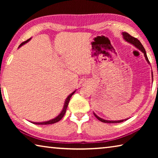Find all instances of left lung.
<instances>
[{"mask_svg": "<svg viewBox=\"0 0 158 158\" xmlns=\"http://www.w3.org/2000/svg\"><path fill=\"white\" fill-rule=\"evenodd\" d=\"M123 38H124L125 40H126L127 42H130V43L132 44L133 45H135V46L137 47V49H139L140 51H141V52H142L144 53V56H145L146 60H147V62L150 63L149 60H148V57H147L145 49H144L143 45L141 44L140 41L138 39L136 38V37H134L132 35H130L129 33H126V32H124V33H123ZM152 74H153V73H152ZM152 77H153L152 76ZM94 115L95 116V117L99 120V121H100L101 122H103V123H121V122H123L124 121H126V120H120V121H107V120H105V119L101 118L95 114H94Z\"/></svg>", "mask_w": 158, "mask_h": 158, "instance_id": "8db88e82", "label": "left lung"}]
</instances>
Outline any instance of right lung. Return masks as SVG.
Segmentation results:
<instances>
[{
  "instance_id": "obj_1",
  "label": "right lung",
  "mask_w": 158,
  "mask_h": 158,
  "mask_svg": "<svg viewBox=\"0 0 158 158\" xmlns=\"http://www.w3.org/2000/svg\"><path fill=\"white\" fill-rule=\"evenodd\" d=\"M31 40V38L28 39V40H26V41H25V42H22V43H21V44L19 45V48L22 46V45H23L25 43H26V42H28L29 40ZM74 93H75V91H74L73 93H72L71 94L69 95L68 98H67L66 100L65 101V104H64V106H63V110L61 111L60 114L59 115H58V116L57 117H56L55 118L52 119V120H50V121H48L41 122V123H33H33L36 124V125H49V124H53V123H57V122H58L59 121H60V120L62 119V118L63 117L64 115H65V114L66 109H67V107H68V106L69 100H70L72 95H73Z\"/></svg>"
}]
</instances>
